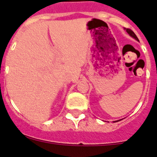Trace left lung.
<instances>
[{"label":"left lung","instance_id":"1","mask_svg":"<svg viewBox=\"0 0 157 157\" xmlns=\"http://www.w3.org/2000/svg\"><path fill=\"white\" fill-rule=\"evenodd\" d=\"M125 30H126V31H127V33H128V34H130V36H131V37H134V38H135L136 40H138V37H137V36H136V34H134V32H133V30H130V29H128V28H127V29L125 28Z\"/></svg>","mask_w":157,"mask_h":157}]
</instances>
